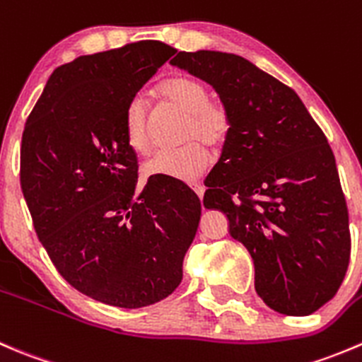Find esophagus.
Here are the masks:
<instances>
[{"label": "esophagus", "instance_id": "obj_1", "mask_svg": "<svg viewBox=\"0 0 362 362\" xmlns=\"http://www.w3.org/2000/svg\"><path fill=\"white\" fill-rule=\"evenodd\" d=\"M192 188H193V192L197 193V197H199V199H202V197H204V186L197 182V185H192Z\"/></svg>", "mask_w": 362, "mask_h": 362}]
</instances>
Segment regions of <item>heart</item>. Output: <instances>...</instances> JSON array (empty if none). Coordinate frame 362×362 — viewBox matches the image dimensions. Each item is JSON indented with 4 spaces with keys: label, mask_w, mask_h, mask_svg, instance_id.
Returning a JSON list of instances; mask_svg holds the SVG:
<instances>
[{
    "label": "heart",
    "mask_w": 362,
    "mask_h": 362,
    "mask_svg": "<svg viewBox=\"0 0 362 362\" xmlns=\"http://www.w3.org/2000/svg\"><path fill=\"white\" fill-rule=\"evenodd\" d=\"M158 95L186 114L182 141L189 144L174 151H160L142 165L146 177H167L192 182L209 167L207 148H220L232 128L230 110L221 100L211 98L209 89L200 78L176 75L158 86ZM124 142L137 155L149 151L148 110L144 100L134 98L124 110ZM203 144L200 145L199 142Z\"/></svg>",
    "instance_id": "b5f03b06"
}]
</instances>
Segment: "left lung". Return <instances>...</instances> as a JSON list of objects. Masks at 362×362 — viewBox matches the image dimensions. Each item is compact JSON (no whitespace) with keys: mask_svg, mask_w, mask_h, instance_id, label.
Segmentation results:
<instances>
[{"mask_svg":"<svg viewBox=\"0 0 362 362\" xmlns=\"http://www.w3.org/2000/svg\"><path fill=\"white\" fill-rule=\"evenodd\" d=\"M170 63L209 82L230 110L204 206L227 214L267 306L313 313L334 298L350 260L349 211L324 132L294 89L241 56L180 52Z\"/></svg>","mask_w":362,"mask_h":362,"instance_id":"8db88e82","label":"left lung"}]
</instances>
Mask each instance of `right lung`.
I'll list each match as a JSON object with an SVG mask.
<instances>
[{"instance_id":"1","label":"right lung","mask_w":362,"mask_h":362,"mask_svg":"<svg viewBox=\"0 0 362 362\" xmlns=\"http://www.w3.org/2000/svg\"><path fill=\"white\" fill-rule=\"evenodd\" d=\"M176 49L144 40L78 56L52 71L21 144V188L58 273L95 301L142 308L173 294L200 221L185 182L149 177L124 110Z\"/></svg>"}]
</instances>
